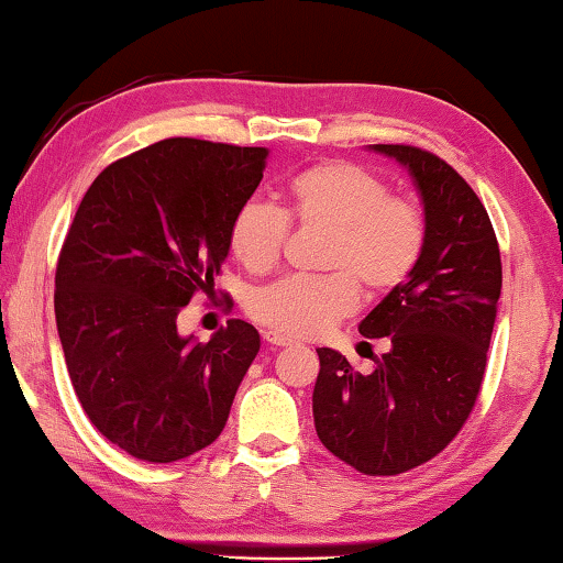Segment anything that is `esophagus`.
<instances>
[{"label": "esophagus", "mask_w": 563, "mask_h": 563, "mask_svg": "<svg viewBox=\"0 0 563 563\" xmlns=\"http://www.w3.org/2000/svg\"><path fill=\"white\" fill-rule=\"evenodd\" d=\"M263 340L268 342V345H273V347H285V345H290V342H292L290 338H285V335H280V332H275V330L265 332Z\"/></svg>", "instance_id": "1"}]
</instances>
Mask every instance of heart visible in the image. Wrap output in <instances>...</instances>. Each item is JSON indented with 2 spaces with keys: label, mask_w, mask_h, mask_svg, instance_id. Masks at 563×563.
<instances>
[{
  "label": "heart",
  "mask_w": 563,
  "mask_h": 563,
  "mask_svg": "<svg viewBox=\"0 0 563 563\" xmlns=\"http://www.w3.org/2000/svg\"><path fill=\"white\" fill-rule=\"evenodd\" d=\"M285 211L247 201L231 223V251L251 273L278 263L288 214L305 228H322L330 241L320 268L325 278H283L253 292L247 310L265 328L316 338L357 308V288L375 298L402 283L424 247V216L393 196L383 178L362 166L332 161L302 170L288 186Z\"/></svg>",
  "instance_id": "heart-1"
}]
</instances>
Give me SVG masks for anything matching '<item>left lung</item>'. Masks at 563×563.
Listing matches in <instances>:
<instances>
[{
    "mask_svg": "<svg viewBox=\"0 0 563 563\" xmlns=\"http://www.w3.org/2000/svg\"><path fill=\"white\" fill-rule=\"evenodd\" d=\"M419 196L424 247L412 273L365 320L387 338L375 369L360 375L338 350L318 347L312 417L320 442L369 476L402 474L440 454L479 395L501 295V261L487 211L442 158L415 146L375 144Z\"/></svg>",
    "mask_w": 563,
    "mask_h": 563,
    "instance_id": "1",
    "label": "left lung"
}]
</instances>
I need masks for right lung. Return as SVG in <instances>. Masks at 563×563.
I'll list each match as a JSON object with an SVG mask.
<instances>
[{
    "label": "right lung",
    "mask_w": 563,
    "mask_h": 563,
    "mask_svg": "<svg viewBox=\"0 0 563 563\" xmlns=\"http://www.w3.org/2000/svg\"><path fill=\"white\" fill-rule=\"evenodd\" d=\"M268 154L158 141L103 168L74 216L54 292L66 369L91 424L136 460L168 464L216 442L258 355L243 320L206 345L176 320L221 273Z\"/></svg>",
    "instance_id": "add662e5"
}]
</instances>
